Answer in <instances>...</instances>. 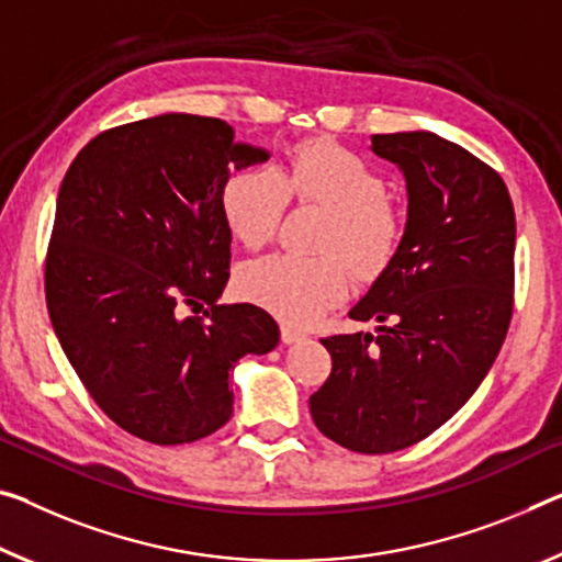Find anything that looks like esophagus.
Returning <instances> with one entry per match:
<instances>
[{
  "label": "esophagus",
  "mask_w": 562,
  "mask_h": 562,
  "mask_svg": "<svg viewBox=\"0 0 562 562\" xmlns=\"http://www.w3.org/2000/svg\"><path fill=\"white\" fill-rule=\"evenodd\" d=\"M301 339H306L304 331L293 329V326H281V341H283V344H296V341H301Z\"/></svg>",
  "instance_id": "obj_1"
}]
</instances>
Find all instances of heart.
<instances>
[{"label": "heart", "mask_w": 562, "mask_h": 562, "mask_svg": "<svg viewBox=\"0 0 562 562\" xmlns=\"http://www.w3.org/2000/svg\"><path fill=\"white\" fill-rule=\"evenodd\" d=\"M390 188L361 155L331 140H306L291 150L286 168L236 170L223 183L221 211L231 236L258 248L276 236L289 201L326 211L318 258L271 254L246 263L238 276L244 299L291 326L314 324L349 291L347 266L376 276L392 261L402 218Z\"/></svg>", "instance_id": "b5f03b06"}]
</instances>
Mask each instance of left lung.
Returning a JSON list of instances; mask_svg holds the SVG:
<instances>
[{"instance_id": "obj_1", "label": "left lung", "mask_w": 562, "mask_h": 562, "mask_svg": "<svg viewBox=\"0 0 562 562\" xmlns=\"http://www.w3.org/2000/svg\"><path fill=\"white\" fill-rule=\"evenodd\" d=\"M407 180L400 248L349 311L376 322L322 339L331 374L308 407L322 435L361 454L417 445L477 390L513 316L515 209L495 170L435 133L371 135Z\"/></svg>"}]
</instances>
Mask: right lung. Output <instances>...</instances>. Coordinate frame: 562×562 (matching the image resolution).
<instances>
[{"mask_svg":"<svg viewBox=\"0 0 562 562\" xmlns=\"http://www.w3.org/2000/svg\"><path fill=\"white\" fill-rule=\"evenodd\" d=\"M266 160L218 117L166 112L92 137L59 186L45 263L52 329L98 407L145 442L221 429L236 361L279 344L263 308L218 304L231 276L223 183ZM183 303L210 308L183 317Z\"/></svg>","mask_w":562,"mask_h":562,"instance_id":"add662e5","label":"right lung"}]
</instances>
